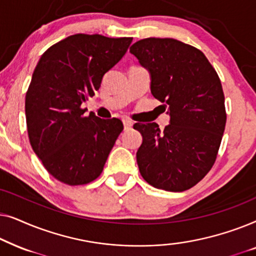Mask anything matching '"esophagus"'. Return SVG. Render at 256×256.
<instances>
[{
    "mask_svg": "<svg viewBox=\"0 0 256 256\" xmlns=\"http://www.w3.org/2000/svg\"><path fill=\"white\" fill-rule=\"evenodd\" d=\"M124 126L126 130H128V129H130L132 127V122L130 120H128V118H124Z\"/></svg>",
    "mask_w": 256,
    "mask_h": 256,
    "instance_id": "esophagus-1",
    "label": "esophagus"
}]
</instances>
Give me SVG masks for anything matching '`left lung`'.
I'll list each match as a JSON object with an SVG mask.
<instances>
[{"label":"left lung","instance_id":"8db88e82","mask_svg":"<svg viewBox=\"0 0 256 256\" xmlns=\"http://www.w3.org/2000/svg\"><path fill=\"white\" fill-rule=\"evenodd\" d=\"M130 54L150 73L152 94L168 108L170 124H135L136 152L150 185L180 192L194 186L216 162L226 124L225 96L216 70L200 50L172 38H146Z\"/></svg>","mask_w":256,"mask_h":256}]
</instances>
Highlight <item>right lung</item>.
I'll return each mask as SVG.
<instances>
[{
    "mask_svg": "<svg viewBox=\"0 0 256 256\" xmlns=\"http://www.w3.org/2000/svg\"><path fill=\"white\" fill-rule=\"evenodd\" d=\"M132 37L68 36L42 54L26 96L28 135L34 152L56 180L84 185L96 180L124 130L116 118H100L82 104L120 62Z\"/></svg>",
    "mask_w": 256,
    "mask_h": 256,
    "instance_id": "right-lung-1",
    "label": "right lung"
}]
</instances>
